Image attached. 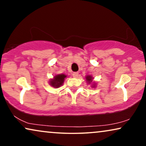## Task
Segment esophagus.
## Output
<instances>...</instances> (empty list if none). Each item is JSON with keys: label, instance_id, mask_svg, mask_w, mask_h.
I'll use <instances>...</instances> for the list:
<instances>
[{"label": "esophagus", "instance_id": "obj_1", "mask_svg": "<svg viewBox=\"0 0 146 146\" xmlns=\"http://www.w3.org/2000/svg\"><path fill=\"white\" fill-rule=\"evenodd\" d=\"M72 76H73V77L77 78V77H78L79 73H78V72H74V73L72 74Z\"/></svg>", "mask_w": 146, "mask_h": 146}]
</instances>
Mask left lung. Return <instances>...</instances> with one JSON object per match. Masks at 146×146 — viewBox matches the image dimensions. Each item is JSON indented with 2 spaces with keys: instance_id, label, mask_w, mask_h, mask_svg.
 <instances>
[{
  "instance_id": "8db88e82",
  "label": "left lung",
  "mask_w": 146,
  "mask_h": 146,
  "mask_svg": "<svg viewBox=\"0 0 146 146\" xmlns=\"http://www.w3.org/2000/svg\"><path fill=\"white\" fill-rule=\"evenodd\" d=\"M86 82H88V84H91L92 82V80H93V78L92 76H86ZM95 85L96 84H94L92 86V87H95Z\"/></svg>"
}]
</instances>
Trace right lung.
Returning a JSON list of instances; mask_svg holds the SVG:
<instances>
[{
    "label": "right lung",
    "mask_w": 146,
    "mask_h": 146,
    "mask_svg": "<svg viewBox=\"0 0 146 146\" xmlns=\"http://www.w3.org/2000/svg\"><path fill=\"white\" fill-rule=\"evenodd\" d=\"M66 78V76L63 74L56 75L53 79H51L50 80V84L56 88L60 87L63 84Z\"/></svg>",
    "instance_id": "obj_1"
}]
</instances>
